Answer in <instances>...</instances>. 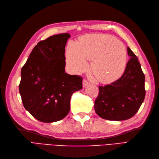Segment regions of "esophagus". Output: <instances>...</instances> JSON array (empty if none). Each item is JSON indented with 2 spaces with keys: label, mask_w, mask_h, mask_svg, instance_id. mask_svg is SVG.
I'll list each match as a JSON object with an SVG mask.
<instances>
[{
  "label": "esophagus",
  "mask_w": 159,
  "mask_h": 159,
  "mask_svg": "<svg viewBox=\"0 0 159 159\" xmlns=\"http://www.w3.org/2000/svg\"><path fill=\"white\" fill-rule=\"evenodd\" d=\"M89 84V83L88 82L87 80H84L83 81V87H86L87 86H88Z\"/></svg>",
  "instance_id": "1"
}]
</instances>
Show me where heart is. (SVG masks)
Instances as JSON below:
<instances>
[{
	"label": "heart",
	"instance_id": "obj_1",
	"mask_svg": "<svg viewBox=\"0 0 159 159\" xmlns=\"http://www.w3.org/2000/svg\"><path fill=\"white\" fill-rule=\"evenodd\" d=\"M66 60L71 70L79 73L88 68L87 60L96 79L102 83H111L123 74L127 64L125 48L111 35L92 34L81 37L79 43L70 42Z\"/></svg>",
	"mask_w": 159,
	"mask_h": 159
}]
</instances>
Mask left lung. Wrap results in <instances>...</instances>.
Instances as JSON below:
<instances>
[{"mask_svg":"<svg viewBox=\"0 0 159 159\" xmlns=\"http://www.w3.org/2000/svg\"><path fill=\"white\" fill-rule=\"evenodd\" d=\"M128 54L130 59L123 75L110 84L99 86V95L95 101V111L103 119L128 120L136 114L144 101V75L138 58L129 47Z\"/></svg>","mask_w":159,"mask_h":159,"instance_id":"8db88e82","label":"left lung"}]
</instances>
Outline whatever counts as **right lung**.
Returning a JSON list of instances; mask_svg holds the SVG:
<instances>
[{"mask_svg": "<svg viewBox=\"0 0 159 159\" xmlns=\"http://www.w3.org/2000/svg\"><path fill=\"white\" fill-rule=\"evenodd\" d=\"M70 37L61 34L38 42L21 68L19 87L23 106L44 123L64 118L72 93L83 89L80 76L65 72V46Z\"/></svg>", "mask_w": 159, "mask_h": 159, "instance_id": "right-lung-1", "label": "right lung"}]
</instances>
